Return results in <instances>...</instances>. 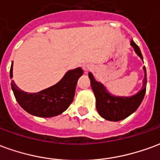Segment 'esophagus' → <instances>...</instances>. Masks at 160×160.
Masks as SVG:
<instances>
[{
    "mask_svg": "<svg viewBox=\"0 0 160 160\" xmlns=\"http://www.w3.org/2000/svg\"><path fill=\"white\" fill-rule=\"evenodd\" d=\"M83 69L85 71V73H87L91 69V67L89 65H85V66H83Z\"/></svg>",
    "mask_w": 160,
    "mask_h": 160,
    "instance_id": "34e87169",
    "label": "esophagus"
}]
</instances>
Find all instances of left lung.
<instances>
[{
    "label": "left lung",
    "mask_w": 160,
    "mask_h": 160,
    "mask_svg": "<svg viewBox=\"0 0 160 160\" xmlns=\"http://www.w3.org/2000/svg\"><path fill=\"white\" fill-rule=\"evenodd\" d=\"M130 44L133 46L134 51L138 56L143 60L141 49L135 42L131 40ZM145 71V77L143 80V86L137 94L131 97H116L107 92L106 89L100 83L94 80L92 74L89 73L91 86L96 98V108L98 112L102 118L112 122H118L125 119L136 111L144 98L147 89V71Z\"/></svg>",
    "instance_id": "left-lung-1"
}]
</instances>
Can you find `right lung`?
Masks as SVG:
<instances>
[{
    "mask_svg": "<svg viewBox=\"0 0 160 160\" xmlns=\"http://www.w3.org/2000/svg\"><path fill=\"white\" fill-rule=\"evenodd\" d=\"M82 74L81 68L70 70L55 86L36 93L20 90L13 80L11 87L16 100L25 111L40 118H51L62 114L73 102L77 81ZM10 77H12V63Z\"/></svg>",
    "mask_w": 160,
    "mask_h": 160,
    "instance_id": "obj_1",
    "label": "right lung"
}]
</instances>
